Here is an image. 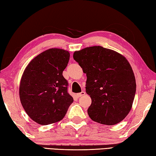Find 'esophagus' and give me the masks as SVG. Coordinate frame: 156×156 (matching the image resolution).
Wrapping results in <instances>:
<instances>
[{
	"label": "esophagus",
	"mask_w": 156,
	"mask_h": 156,
	"mask_svg": "<svg viewBox=\"0 0 156 156\" xmlns=\"http://www.w3.org/2000/svg\"><path fill=\"white\" fill-rule=\"evenodd\" d=\"M85 94H86V92H84V91H82L81 92H80V93L76 94V97L79 98V97H81L83 96V95H85Z\"/></svg>",
	"instance_id": "1"
}]
</instances>
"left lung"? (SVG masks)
<instances>
[{"mask_svg": "<svg viewBox=\"0 0 156 156\" xmlns=\"http://www.w3.org/2000/svg\"><path fill=\"white\" fill-rule=\"evenodd\" d=\"M73 58L86 73V93L92 103L88 114L92 121L113 125L122 121L132 109L136 84L127 59L101 46L75 51Z\"/></svg>", "mask_w": 156, "mask_h": 156, "instance_id": "8db88e82", "label": "left lung"}]
</instances>
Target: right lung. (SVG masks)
<instances>
[{
    "mask_svg": "<svg viewBox=\"0 0 156 156\" xmlns=\"http://www.w3.org/2000/svg\"><path fill=\"white\" fill-rule=\"evenodd\" d=\"M70 53L50 48L34 57L22 75L19 95L26 113L37 123L46 125L60 121L73 102L62 73Z\"/></svg>",
    "mask_w": 156,
    "mask_h": 156,
    "instance_id": "right-lung-1",
    "label": "right lung"
}]
</instances>
